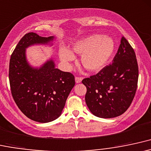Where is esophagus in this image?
<instances>
[{"mask_svg": "<svg viewBox=\"0 0 151 151\" xmlns=\"http://www.w3.org/2000/svg\"><path fill=\"white\" fill-rule=\"evenodd\" d=\"M75 80H76V83H80L81 81H82V78H81V77H76L75 78Z\"/></svg>", "mask_w": 151, "mask_h": 151, "instance_id": "esophagus-1", "label": "esophagus"}]
</instances>
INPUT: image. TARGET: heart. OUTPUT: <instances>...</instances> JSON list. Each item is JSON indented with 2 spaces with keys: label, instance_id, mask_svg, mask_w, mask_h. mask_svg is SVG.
Listing matches in <instances>:
<instances>
[{
  "label": "heart",
  "instance_id": "obj_1",
  "mask_svg": "<svg viewBox=\"0 0 151 151\" xmlns=\"http://www.w3.org/2000/svg\"><path fill=\"white\" fill-rule=\"evenodd\" d=\"M115 49L114 41L107 35H91L81 38L73 44L71 51L65 47H60L59 57L67 70L71 69V62L75 60L73 53L82 54L81 61L89 71H98L107 65Z\"/></svg>",
  "mask_w": 151,
  "mask_h": 151
}]
</instances>
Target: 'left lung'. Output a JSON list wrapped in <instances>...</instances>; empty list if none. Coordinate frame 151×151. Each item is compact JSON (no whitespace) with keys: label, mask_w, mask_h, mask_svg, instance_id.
Wrapping results in <instances>:
<instances>
[{"label":"left lung","mask_w":151,"mask_h":151,"mask_svg":"<svg viewBox=\"0 0 151 151\" xmlns=\"http://www.w3.org/2000/svg\"><path fill=\"white\" fill-rule=\"evenodd\" d=\"M138 66L134 50L122 37L113 63L82 83L87 88L86 105L94 116L111 118L130 107L137 89Z\"/></svg>","instance_id":"left-lung-1"}]
</instances>
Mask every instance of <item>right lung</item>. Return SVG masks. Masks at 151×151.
Returning a JSON list of instances; mask_svg holds the SVG:
<instances>
[{"label": "right lung", "mask_w": 151, "mask_h": 151, "mask_svg": "<svg viewBox=\"0 0 151 151\" xmlns=\"http://www.w3.org/2000/svg\"><path fill=\"white\" fill-rule=\"evenodd\" d=\"M54 36L26 33L13 50L9 64V81L13 99L22 113L33 121L48 123L61 115L68 96L75 86L72 73L55 68L52 58L32 67L25 54L34 45H53Z\"/></svg>", "instance_id": "1"}]
</instances>
